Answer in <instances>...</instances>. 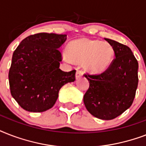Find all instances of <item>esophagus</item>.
Instances as JSON below:
<instances>
[{"mask_svg":"<svg viewBox=\"0 0 146 146\" xmlns=\"http://www.w3.org/2000/svg\"><path fill=\"white\" fill-rule=\"evenodd\" d=\"M82 76V72L80 70H77L76 71V79L78 80V79H80Z\"/></svg>","mask_w":146,"mask_h":146,"instance_id":"obj_1","label":"esophagus"}]
</instances>
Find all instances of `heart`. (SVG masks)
<instances>
[{"mask_svg": "<svg viewBox=\"0 0 146 146\" xmlns=\"http://www.w3.org/2000/svg\"><path fill=\"white\" fill-rule=\"evenodd\" d=\"M67 60L85 62V67L92 74H102L108 70L114 59L113 47L108 42L80 38L72 41L66 48Z\"/></svg>", "mask_w": 146, "mask_h": 146, "instance_id": "1", "label": "heart"}]
</instances>
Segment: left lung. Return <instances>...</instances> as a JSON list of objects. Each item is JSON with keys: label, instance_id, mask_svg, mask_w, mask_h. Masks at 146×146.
<instances>
[{"label": "left lung", "instance_id": "1", "mask_svg": "<svg viewBox=\"0 0 146 146\" xmlns=\"http://www.w3.org/2000/svg\"><path fill=\"white\" fill-rule=\"evenodd\" d=\"M113 47L115 59L108 70L85 75L89 88L83 97L87 111L102 120H112L131 106L138 86L139 64L129 47L104 38Z\"/></svg>", "mask_w": 146, "mask_h": 146}]
</instances>
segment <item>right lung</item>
Wrapping results in <instances>:
<instances>
[{
	"label": "right lung",
	"mask_w": 146,
	"mask_h": 146,
	"mask_svg": "<svg viewBox=\"0 0 146 146\" xmlns=\"http://www.w3.org/2000/svg\"><path fill=\"white\" fill-rule=\"evenodd\" d=\"M66 35L38 33L24 38L13 54L9 71L10 92L22 108L43 112L51 108L64 85L75 81L76 70L59 68V48Z\"/></svg>",
	"instance_id": "add662e5"
}]
</instances>
